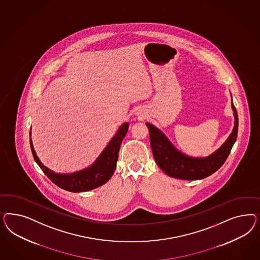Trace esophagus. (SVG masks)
Returning <instances> with one entry per match:
<instances>
[{
    "label": "esophagus",
    "mask_w": 260,
    "mask_h": 260,
    "mask_svg": "<svg viewBox=\"0 0 260 260\" xmlns=\"http://www.w3.org/2000/svg\"><path fill=\"white\" fill-rule=\"evenodd\" d=\"M137 115L139 116V118H143V117H144V115H143V114H141L140 112H138V113H137Z\"/></svg>",
    "instance_id": "34e87169"
}]
</instances>
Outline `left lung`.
Here are the masks:
<instances>
[{
    "mask_svg": "<svg viewBox=\"0 0 260 260\" xmlns=\"http://www.w3.org/2000/svg\"><path fill=\"white\" fill-rule=\"evenodd\" d=\"M232 109L235 116V126L227 140L219 149L206 157H191L177 150L172 142L156 126L146 125L150 132V140L153 157L164 173L178 179L198 180L210 176L224 164L236 143L238 129V116L232 99Z\"/></svg>",
    "mask_w": 260,
    "mask_h": 260,
    "instance_id": "left-lung-1",
    "label": "left lung"
}]
</instances>
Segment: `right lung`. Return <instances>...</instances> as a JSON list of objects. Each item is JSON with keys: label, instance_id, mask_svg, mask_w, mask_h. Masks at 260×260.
<instances>
[{"label": "right lung", "instance_id": "1", "mask_svg": "<svg viewBox=\"0 0 260 260\" xmlns=\"http://www.w3.org/2000/svg\"><path fill=\"white\" fill-rule=\"evenodd\" d=\"M127 129L128 123H124L121 125L117 133L110 139L108 146L95 160L94 163L75 173H58L49 170L40 161L39 157L34 150L30 138L32 154L35 162L42 169V171L58 187L71 192L87 191L98 188L110 180L115 171L120 146L124 137L126 136ZM29 135L31 136V128Z\"/></svg>", "mask_w": 260, "mask_h": 260}]
</instances>
